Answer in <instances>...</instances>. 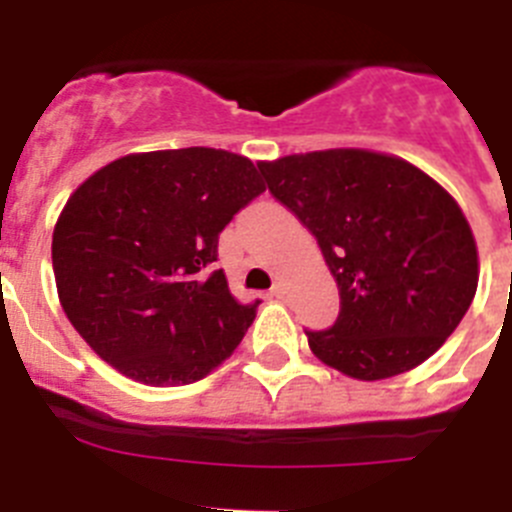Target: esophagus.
Instances as JSON below:
<instances>
[{"instance_id": "1", "label": "esophagus", "mask_w": 512, "mask_h": 512, "mask_svg": "<svg viewBox=\"0 0 512 512\" xmlns=\"http://www.w3.org/2000/svg\"><path fill=\"white\" fill-rule=\"evenodd\" d=\"M289 295V287H287V282H282V279H279L277 284H274V287H271V297H277V300H284V297Z\"/></svg>"}]
</instances>
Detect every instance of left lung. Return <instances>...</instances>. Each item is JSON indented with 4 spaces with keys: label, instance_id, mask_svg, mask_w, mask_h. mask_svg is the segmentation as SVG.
<instances>
[{
    "label": "left lung",
    "instance_id": "1",
    "mask_svg": "<svg viewBox=\"0 0 512 512\" xmlns=\"http://www.w3.org/2000/svg\"><path fill=\"white\" fill-rule=\"evenodd\" d=\"M269 192L318 238L341 292L330 330H307L323 364L361 382L431 359L469 310L477 241L459 202L410 161L328 148L261 161Z\"/></svg>",
    "mask_w": 512,
    "mask_h": 512
}]
</instances>
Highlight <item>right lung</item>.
Instances as JSON below:
<instances>
[{"label":"right lung","instance_id":"obj_1","mask_svg":"<svg viewBox=\"0 0 512 512\" xmlns=\"http://www.w3.org/2000/svg\"><path fill=\"white\" fill-rule=\"evenodd\" d=\"M251 158L223 148L128 153L63 205L53 274L66 318L112 369L151 387L207 377L256 307L230 295L217 235L264 192Z\"/></svg>","mask_w":512,"mask_h":512}]
</instances>
